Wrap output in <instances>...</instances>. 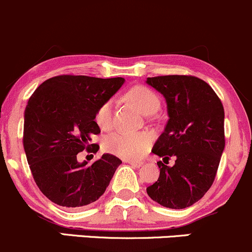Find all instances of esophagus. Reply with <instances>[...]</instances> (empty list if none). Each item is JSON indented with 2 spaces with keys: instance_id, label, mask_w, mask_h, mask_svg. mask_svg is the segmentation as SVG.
Here are the masks:
<instances>
[{
  "instance_id": "esophagus-1",
  "label": "esophagus",
  "mask_w": 252,
  "mask_h": 252,
  "mask_svg": "<svg viewBox=\"0 0 252 252\" xmlns=\"http://www.w3.org/2000/svg\"><path fill=\"white\" fill-rule=\"evenodd\" d=\"M126 162L131 164L132 167H134V168H139V167L143 164L142 161H126Z\"/></svg>"
}]
</instances>
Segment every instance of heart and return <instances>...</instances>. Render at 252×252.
I'll return each instance as SVG.
<instances>
[{
	"instance_id": "b5f03b06",
	"label": "heart",
	"mask_w": 252,
	"mask_h": 252,
	"mask_svg": "<svg viewBox=\"0 0 252 252\" xmlns=\"http://www.w3.org/2000/svg\"><path fill=\"white\" fill-rule=\"evenodd\" d=\"M126 101L132 103L143 114L155 113L159 107L158 94L144 85H137L125 94ZM113 99H107L97 108L94 121L99 128L108 129L113 125ZM151 145V136L147 132L116 131L108 134L103 139V149L113 155L127 159L142 158L148 153Z\"/></svg>"
}]
</instances>
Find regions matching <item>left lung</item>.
Here are the masks:
<instances>
[{
  "label": "left lung",
  "instance_id": "obj_1",
  "mask_svg": "<svg viewBox=\"0 0 252 252\" xmlns=\"http://www.w3.org/2000/svg\"><path fill=\"white\" fill-rule=\"evenodd\" d=\"M147 83L164 96L168 123L153 153L174 166L158 162L159 177L148 186L153 201L170 209L198 202L215 180L224 149V110L212 86L193 75H158Z\"/></svg>",
  "mask_w": 252,
  "mask_h": 252
}]
</instances>
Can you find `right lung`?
<instances>
[{
	"mask_svg": "<svg viewBox=\"0 0 252 252\" xmlns=\"http://www.w3.org/2000/svg\"><path fill=\"white\" fill-rule=\"evenodd\" d=\"M125 79L63 74L45 80L30 97L25 109L23 144L32 177L55 204L79 209L99 198L121 159L103 154L91 166L79 163L82 151L97 153L91 144L101 133L94 113Z\"/></svg>",
	"mask_w": 252,
	"mask_h": 252,
	"instance_id": "obj_1",
	"label": "right lung"
}]
</instances>
